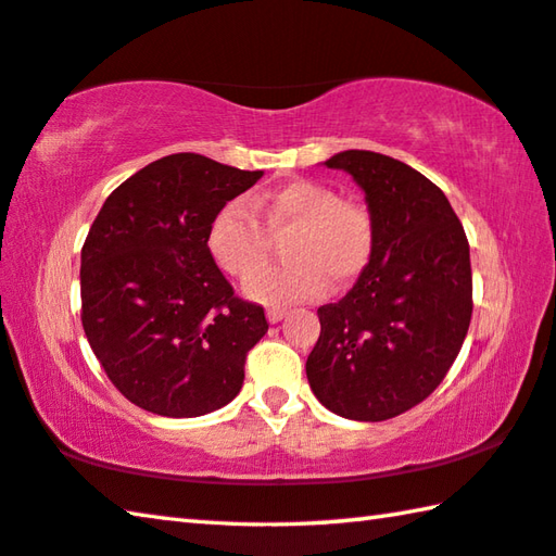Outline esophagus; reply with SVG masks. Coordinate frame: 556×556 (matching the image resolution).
<instances>
[{
	"label": "esophagus",
	"mask_w": 556,
	"mask_h": 556,
	"mask_svg": "<svg viewBox=\"0 0 556 556\" xmlns=\"http://www.w3.org/2000/svg\"><path fill=\"white\" fill-rule=\"evenodd\" d=\"M285 316H287V308H277V306L267 308V321L269 324H279Z\"/></svg>",
	"instance_id": "34e87169"
}]
</instances>
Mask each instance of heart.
Returning a JSON list of instances; mask_svg holds the SVG:
<instances>
[{
  "label": "heart",
  "mask_w": 556,
  "mask_h": 556,
  "mask_svg": "<svg viewBox=\"0 0 556 556\" xmlns=\"http://www.w3.org/2000/svg\"><path fill=\"white\" fill-rule=\"evenodd\" d=\"M270 231L286 233L290 262L275 268L256 267L268 251V233L244 201H230L215 213L208 250L223 271L244 281V294L262 304H289L312 299L326 289L348 287L368 267L375 228L363 205L316 181H291L255 201ZM257 269L256 273L254 269ZM254 270L255 276L251 274ZM253 277L250 278L249 275Z\"/></svg>",
  "instance_id": "obj_1"
}]
</instances>
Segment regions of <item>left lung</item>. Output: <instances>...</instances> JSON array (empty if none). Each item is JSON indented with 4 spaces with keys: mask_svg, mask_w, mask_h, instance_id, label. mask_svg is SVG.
I'll list each match as a JSON object with an SVG mask.
<instances>
[{
    "mask_svg": "<svg viewBox=\"0 0 556 556\" xmlns=\"http://www.w3.org/2000/svg\"><path fill=\"white\" fill-rule=\"evenodd\" d=\"M324 164L363 188L375 244L353 289L318 308L306 378L338 417L392 419L439 388L464 345L468 240L444 191L397 159L348 149Z\"/></svg>",
    "mask_w": 556,
    "mask_h": 556,
    "instance_id": "obj_1",
    "label": "left lung"
}]
</instances>
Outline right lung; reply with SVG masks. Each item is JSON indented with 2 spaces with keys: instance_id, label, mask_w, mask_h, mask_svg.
I'll return each instance as SVG.
<instances>
[{
  "instance_id": "right-lung-1",
  "label": "right lung",
  "mask_w": 556,
  "mask_h": 556,
  "mask_svg": "<svg viewBox=\"0 0 556 556\" xmlns=\"http://www.w3.org/2000/svg\"><path fill=\"white\" fill-rule=\"evenodd\" d=\"M260 178L201 154H172L102 203L80 252L83 331L137 407L188 419L238 397L244 355L269 324L265 308L235 296L208 230Z\"/></svg>"
}]
</instances>
